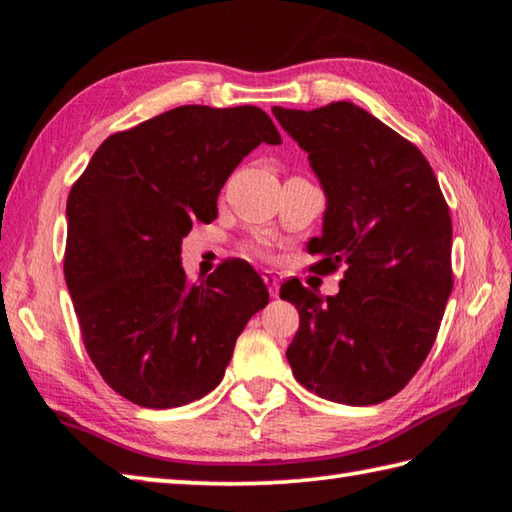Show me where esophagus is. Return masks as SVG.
<instances>
[{"label": "esophagus", "mask_w": 512, "mask_h": 512, "mask_svg": "<svg viewBox=\"0 0 512 512\" xmlns=\"http://www.w3.org/2000/svg\"><path fill=\"white\" fill-rule=\"evenodd\" d=\"M264 282L268 287V293H271L273 298H277V293H280V277H277L273 271H264Z\"/></svg>", "instance_id": "esophagus-1"}]
</instances>
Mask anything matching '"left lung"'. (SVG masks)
I'll list each match as a JSON object with an SVG mask.
<instances>
[{
	"label": "left lung",
	"instance_id": "left-lung-1",
	"mask_svg": "<svg viewBox=\"0 0 512 512\" xmlns=\"http://www.w3.org/2000/svg\"><path fill=\"white\" fill-rule=\"evenodd\" d=\"M307 153L327 205L309 239L320 271L348 266L336 296L298 280L280 298L300 327L287 350L302 386L329 402L368 406L402 391L427 359L452 293V219L429 162L350 101L273 108Z\"/></svg>",
	"mask_w": 512,
	"mask_h": 512
}]
</instances>
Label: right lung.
I'll use <instances>...</instances> for the list:
<instances>
[{
    "label": "right lung",
    "mask_w": 512,
    "mask_h": 512,
    "mask_svg": "<svg viewBox=\"0 0 512 512\" xmlns=\"http://www.w3.org/2000/svg\"><path fill=\"white\" fill-rule=\"evenodd\" d=\"M280 142L255 106H180L110 135L74 183L65 282L85 350L121 397L173 409L219 386L268 289L246 262L189 282L180 246L192 223L216 219L239 162Z\"/></svg>",
    "instance_id": "obj_1"
}]
</instances>
